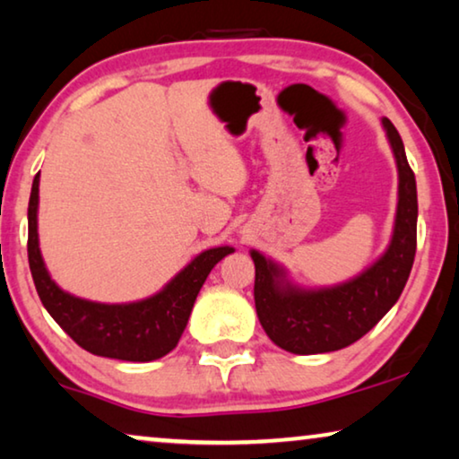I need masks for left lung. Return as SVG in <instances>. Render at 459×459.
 <instances>
[{"mask_svg": "<svg viewBox=\"0 0 459 459\" xmlns=\"http://www.w3.org/2000/svg\"><path fill=\"white\" fill-rule=\"evenodd\" d=\"M397 171L400 203L395 230L385 255L360 277L337 288L304 291L283 279V271L252 250L255 261V307L271 342L291 354H323L348 348L367 335L403 291L416 255V178L400 132L383 119Z\"/></svg>", "mask_w": 459, "mask_h": 459, "instance_id": "1", "label": "left lung"}]
</instances>
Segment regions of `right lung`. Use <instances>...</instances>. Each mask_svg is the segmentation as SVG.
I'll return each mask as SVG.
<instances>
[{
	"label": "right lung",
	"instance_id": "add662e5",
	"mask_svg": "<svg viewBox=\"0 0 459 459\" xmlns=\"http://www.w3.org/2000/svg\"><path fill=\"white\" fill-rule=\"evenodd\" d=\"M39 174L29 201V264L37 294L56 323L81 348L116 360L151 362L176 348L211 269L234 248L204 250L157 296L132 304H99L65 294L45 269L37 234Z\"/></svg>",
	"mask_w": 459,
	"mask_h": 459
}]
</instances>
